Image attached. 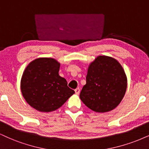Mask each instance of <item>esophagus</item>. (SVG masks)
<instances>
[{
  "label": "esophagus",
  "instance_id": "1",
  "mask_svg": "<svg viewBox=\"0 0 149 149\" xmlns=\"http://www.w3.org/2000/svg\"><path fill=\"white\" fill-rule=\"evenodd\" d=\"M74 91H75V93H76L77 95H79L80 93V89L79 88H76L74 90Z\"/></svg>",
  "mask_w": 149,
  "mask_h": 149
}]
</instances>
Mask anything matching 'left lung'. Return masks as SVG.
<instances>
[{
  "mask_svg": "<svg viewBox=\"0 0 149 149\" xmlns=\"http://www.w3.org/2000/svg\"><path fill=\"white\" fill-rule=\"evenodd\" d=\"M127 88V77L117 60L108 56H98L89 64L86 84L80 99L92 111L106 113L122 102Z\"/></svg>",
  "mask_w": 149,
  "mask_h": 149,
  "instance_id": "1",
  "label": "left lung"
}]
</instances>
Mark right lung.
I'll return each instance as SVG.
<instances>
[{
	"label": "right lung",
	"instance_id": "1",
	"mask_svg": "<svg viewBox=\"0 0 149 149\" xmlns=\"http://www.w3.org/2000/svg\"><path fill=\"white\" fill-rule=\"evenodd\" d=\"M60 63L52 58L33 60L21 80L22 95L31 107L43 113L54 111L74 93L67 81L58 74Z\"/></svg>",
	"mask_w": 149,
	"mask_h": 149
}]
</instances>
